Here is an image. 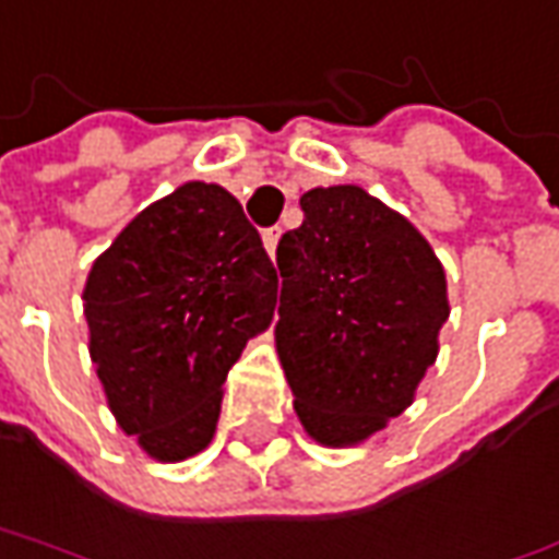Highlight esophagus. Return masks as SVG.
Segmentation results:
<instances>
[{
  "label": "esophagus",
  "mask_w": 559,
  "mask_h": 559,
  "mask_svg": "<svg viewBox=\"0 0 559 559\" xmlns=\"http://www.w3.org/2000/svg\"><path fill=\"white\" fill-rule=\"evenodd\" d=\"M280 234H283L280 227H271V230H264V249L271 252V258L276 254V242H280Z\"/></svg>",
  "instance_id": "1"
}]
</instances>
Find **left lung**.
Returning <instances> with one entry per match:
<instances>
[{
  "instance_id": "obj_1",
  "label": "left lung",
  "mask_w": 559,
  "mask_h": 559,
  "mask_svg": "<svg viewBox=\"0 0 559 559\" xmlns=\"http://www.w3.org/2000/svg\"><path fill=\"white\" fill-rule=\"evenodd\" d=\"M276 246V354L295 412L323 445H357L412 406L449 320L430 242L362 187H313Z\"/></svg>"
}]
</instances>
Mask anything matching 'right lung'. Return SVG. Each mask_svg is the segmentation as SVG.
Masks as SVG:
<instances>
[{"label": "right lung", "mask_w": 559, "mask_h": 559, "mask_svg": "<svg viewBox=\"0 0 559 559\" xmlns=\"http://www.w3.org/2000/svg\"><path fill=\"white\" fill-rule=\"evenodd\" d=\"M276 267L224 187L187 181L147 205L85 280L88 354L116 425L156 462L215 437L221 388L276 307Z\"/></svg>", "instance_id": "1"}]
</instances>
